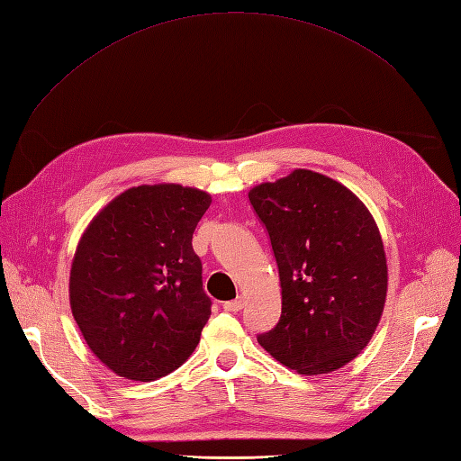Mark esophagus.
<instances>
[{
    "label": "esophagus",
    "mask_w": 461,
    "mask_h": 461,
    "mask_svg": "<svg viewBox=\"0 0 461 461\" xmlns=\"http://www.w3.org/2000/svg\"><path fill=\"white\" fill-rule=\"evenodd\" d=\"M242 308H244V300H242V298H236V300H230V302L222 303V310H225V312H232V313L240 312Z\"/></svg>",
    "instance_id": "1"
}]
</instances>
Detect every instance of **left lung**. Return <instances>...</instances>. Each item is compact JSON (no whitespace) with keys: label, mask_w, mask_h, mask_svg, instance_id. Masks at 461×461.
<instances>
[{"label":"left lung","mask_w":461,"mask_h":461,"mask_svg":"<svg viewBox=\"0 0 461 461\" xmlns=\"http://www.w3.org/2000/svg\"><path fill=\"white\" fill-rule=\"evenodd\" d=\"M269 232L283 312L258 342L300 375L350 364L379 325L388 286L379 227L352 190L296 169L248 192Z\"/></svg>","instance_id":"left-lung-1"}]
</instances>
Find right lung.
Listing matches in <instances>:
<instances>
[{
	"mask_svg": "<svg viewBox=\"0 0 461 461\" xmlns=\"http://www.w3.org/2000/svg\"><path fill=\"white\" fill-rule=\"evenodd\" d=\"M207 192L180 185L124 190L97 213L71 265L68 300L94 356L131 381H156L196 350L212 300L192 234Z\"/></svg>",
	"mask_w": 461,
	"mask_h": 461,
	"instance_id": "right-lung-1",
	"label": "right lung"
}]
</instances>
